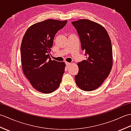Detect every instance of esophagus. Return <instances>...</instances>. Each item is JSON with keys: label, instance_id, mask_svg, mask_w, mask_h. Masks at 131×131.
<instances>
[{"label": "esophagus", "instance_id": "esophagus-1", "mask_svg": "<svg viewBox=\"0 0 131 131\" xmlns=\"http://www.w3.org/2000/svg\"><path fill=\"white\" fill-rule=\"evenodd\" d=\"M71 65V63L70 62H66V66H68H68H70Z\"/></svg>", "mask_w": 131, "mask_h": 131}]
</instances>
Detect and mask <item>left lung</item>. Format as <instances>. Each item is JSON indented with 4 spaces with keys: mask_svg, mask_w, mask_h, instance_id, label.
Listing matches in <instances>:
<instances>
[{
    "mask_svg": "<svg viewBox=\"0 0 131 131\" xmlns=\"http://www.w3.org/2000/svg\"><path fill=\"white\" fill-rule=\"evenodd\" d=\"M78 33L87 59L77 63L76 84L85 91L98 88L110 74L113 66L112 42L106 30L101 25L87 19L71 23Z\"/></svg>",
    "mask_w": 131,
    "mask_h": 131,
    "instance_id": "8db88e82",
    "label": "left lung"
}]
</instances>
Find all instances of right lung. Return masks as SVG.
<instances>
[{
  "instance_id": "1",
  "label": "right lung",
  "mask_w": 131,
  "mask_h": 131,
  "mask_svg": "<svg viewBox=\"0 0 131 131\" xmlns=\"http://www.w3.org/2000/svg\"><path fill=\"white\" fill-rule=\"evenodd\" d=\"M67 22L46 19L30 26L24 34L21 45L23 71L40 92L51 93L60 84L66 65L52 60L49 53L56 34Z\"/></svg>"
}]
</instances>
